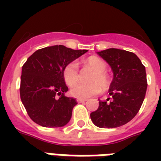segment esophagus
<instances>
[{"instance_id": "1", "label": "esophagus", "mask_w": 161, "mask_h": 161, "mask_svg": "<svg viewBox=\"0 0 161 161\" xmlns=\"http://www.w3.org/2000/svg\"><path fill=\"white\" fill-rule=\"evenodd\" d=\"M86 101H87V99H82V98H77V103H84Z\"/></svg>"}]
</instances>
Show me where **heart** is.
Listing matches in <instances>:
<instances>
[{
	"instance_id": "heart-1",
	"label": "heart",
	"mask_w": 161,
	"mask_h": 161,
	"mask_svg": "<svg viewBox=\"0 0 161 161\" xmlns=\"http://www.w3.org/2000/svg\"><path fill=\"white\" fill-rule=\"evenodd\" d=\"M84 66L94 71L90 77L91 84H77L70 88V94L77 98H87L97 94L101 91V87L107 90L109 85V79L106 70L107 64L104 61L97 57H91L84 60ZM63 77L67 85L71 86L77 83L79 79V73L77 64L70 62L64 68Z\"/></svg>"
}]
</instances>
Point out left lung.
Wrapping results in <instances>:
<instances>
[{"label":"left lung","instance_id":"left-lung-1","mask_svg":"<svg viewBox=\"0 0 161 161\" xmlns=\"http://www.w3.org/2000/svg\"><path fill=\"white\" fill-rule=\"evenodd\" d=\"M97 54L111 67L114 74L108 94L111 101L99 100V107L91 114L98 128H114L128 123L138 113L147 87L145 66L135 53L109 48Z\"/></svg>","mask_w":161,"mask_h":161}]
</instances>
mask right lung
I'll return each mask as SVG.
<instances>
[{
    "mask_svg": "<svg viewBox=\"0 0 161 161\" xmlns=\"http://www.w3.org/2000/svg\"><path fill=\"white\" fill-rule=\"evenodd\" d=\"M87 50H73L64 46L45 47L33 53L24 64L20 77V99L35 123L46 128L66 125L77 105L68 97L64 68Z\"/></svg>",
    "mask_w": 161,
    "mask_h": 161,
    "instance_id": "add662e5",
    "label": "right lung"
}]
</instances>
